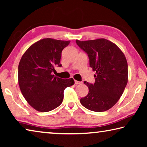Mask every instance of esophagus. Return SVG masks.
Masks as SVG:
<instances>
[{
  "mask_svg": "<svg viewBox=\"0 0 147 147\" xmlns=\"http://www.w3.org/2000/svg\"><path fill=\"white\" fill-rule=\"evenodd\" d=\"M74 84H75L76 85H78V84H81V82H79V81H77V80H74Z\"/></svg>",
  "mask_w": 147,
  "mask_h": 147,
  "instance_id": "esophagus-1",
  "label": "esophagus"
}]
</instances>
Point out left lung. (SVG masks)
<instances>
[{
	"label": "left lung",
	"mask_w": 147,
	"mask_h": 147,
	"mask_svg": "<svg viewBox=\"0 0 147 147\" xmlns=\"http://www.w3.org/2000/svg\"><path fill=\"white\" fill-rule=\"evenodd\" d=\"M76 44L88 54L89 66L95 71L93 84L84 82L89 93L80 103L91 111L108 110L117 102L128 83V63L121 50L108 39L80 41Z\"/></svg>",
	"instance_id": "8db88e82"
}]
</instances>
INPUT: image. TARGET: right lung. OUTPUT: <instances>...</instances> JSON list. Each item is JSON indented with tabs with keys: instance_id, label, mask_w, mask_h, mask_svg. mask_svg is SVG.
<instances>
[{
	"instance_id": "right-lung-1",
	"label": "right lung",
	"mask_w": 147,
	"mask_h": 147,
	"mask_svg": "<svg viewBox=\"0 0 147 147\" xmlns=\"http://www.w3.org/2000/svg\"><path fill=\"white\" fill-rule=\"evenodd\" d=\"M70 41L45 38L36 42L22 56L18 67V83L28 103L36 110L47 112L62 103L63 92L74 84L73 78L62 79L52 73L61 67L63 49Z\"/></svg>"
}]
</instances>
